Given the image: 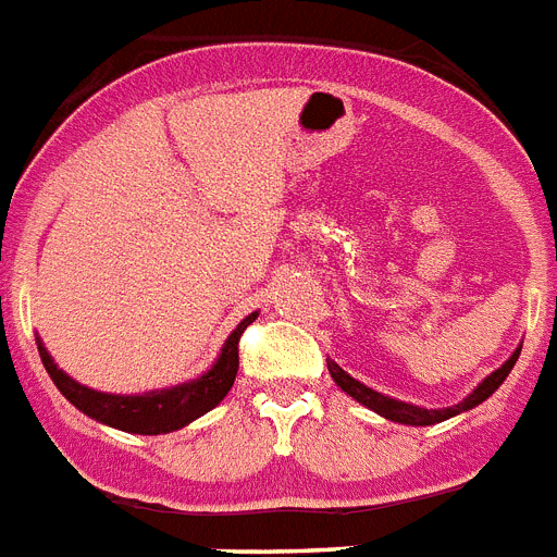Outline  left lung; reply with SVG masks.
<instances>
[{"label":"left lung","instance_id":"1","mask_svg":"<svg viewBox=\"0 0 557 557\" xmlns=\"http://www.w3.org/2000/svg\"><path fill=\"white\" fill-rule=\"evenodd\" d=\"M521 348H516L513 354H510V359L505 362V366L499 368V371H494L491 376L482 379V385L476 387L471 396H466L460 401V405L455 407H446V410H424V407H416V405H405V401H396V398H387L382 396V393L371 391V387H366L362 382H357L354 376H348L346 371L339 366H334L332 359H329V373H332V379L337 382L343 391L348 393L351 398H357L359 405H366L368 410L379 412V416H385L387 421H398V424H410V426H430V424H437V421H446V418L457 416V412H466L471 410V407L482 405L485 398L491 396V393L496 391V387L508 379V373L513 371L516 359H519Z\"/></svg>","mask_w":557,"mask_h":557}]
</instances>
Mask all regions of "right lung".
I'll use <instances>...</instances> for the list:
<instances>
[{
	"label": "right lung",
	"mask_w": 557,
	"mask_h": 557,
	"mask_svg": "<svg viewBox=\"0 0 557 557\" xmlns=\"http://www.w3.org/2000/svg\"><path fill=\"white\" fill-rule=\"evenodd\" d=\"M256 321V312L248 314L239 326L234 329L225 339L223 351L218 362L211 366L209 373H203L195 382L170 387V391L145 393V396H113V393H97L91 387L77 385L75 379H69L61 368L52 362L47 348L38 339V354L47 368L49 379L55 382L58 391L72 401L81 412L91 416L95 421H102L108 426H116L122 432H136V435H161L186 426L189 421L218 407L225 398V393L234 385L236 371H239V337L245 329Z\"/></svg>",
	"instance_id": "add662e5"
}]
</instances>
